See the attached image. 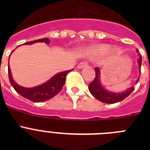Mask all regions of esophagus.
Returning <instances> with one entry per match:
<instances>
[{"label": "esophagus", "instance_id": "esophagus-1", "mask_svg": "<svg viewBox=\"0 0 150 150\" xmlns=\"http://www.w3.org/2000/svg\"><path fill=\"white\" fill-rule=\"evenodd\" d=\"M88 65V63H87V62H80V63L79 64H78L77 65V67L78 68H83V67H86V66H87Z\"/></svg>", "mask_w": 150, "mask_h": 150}]
</instances>
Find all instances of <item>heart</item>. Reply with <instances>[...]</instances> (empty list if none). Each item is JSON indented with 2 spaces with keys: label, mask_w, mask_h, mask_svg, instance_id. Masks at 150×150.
<instances>
[{
  "label": "heart",
  "mask_w": 150,
  "mask_h": 150,
  "mask_svg": "<svg viewBox=\"0 0 150 150\" xmlns=\"http://www.w3.org/2000/svg\"><path fill=\"white\" fill-rule=\"evenodd\" d=\"M110 50V46L109 45L102 44L99 46H94L88 52V55L91 57L98 56V55H101L107 53ZM116 53H118V51H116Z\"/></svg>",
  "instance_id": "heart-1"
}]
</instances>
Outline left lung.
I'll list each match as a JSON object with an SVG mask.
<instances>
[{
	"instance_id": "1",
	"label": "left lung",
	"mask_w": 150,
	"mask_h": 150,
	"mask_svg": "<svg viewBox=\"0 0 150 150\" xmlns=\"http://www.w3.org/2000/svg\"><path fill=\"white\" fill-rule=\"evenodd\" d=\"M137 52H139L138 50H137ZM138 65L140 67H140L142 64V57L141 55L139 53V59H138ZM95 77L94 80L88 85V90L91 92V94L95 97V98L98 99L100 101L106 104H115L117 102H120L121 100L126 98L127 97L132 93L134 91V88L132 86L131 88H128L125 91L123 92H112V91H108L105 89L104 87L102 86L100 80V70L98 67H95ZM139 80V78L137 80V83Z\"/></svg>"
}]
</instances>
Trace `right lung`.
I'll list each match as a JSON object with an SVG mask.
<instances>
[{"label": "right lung", "instance_id": "add662e5", "mask_svg": "<svg viewBox=\"0 0 150 150\" xmlns=\"http://www.w3.org/2000/svg\"><path fill=\"white\" fill-rule=\"evenodd\" d=\"M38 42H41V43L44 42L46 44H50V40L48 38H43V39L27 42L24 44L30 45L34 43H38ZM72 70H74V69H72ZM71 70H69V71L58 73V74H55V76H52L51 79H49L48 81H46V83L38 86L33 87V88H25V87L21 86L18 85L13 80L10 66L8 65V74H9V79H10V82L11 83L12 86L14 88L16 92H18L22 97L33 102H37V103L49 100L59 93V91L62 90L64 83H65L66 76H67V74L71 72Z\"/></svg>", "mask_w": 150, "mask_h": 150}]
</instances>
